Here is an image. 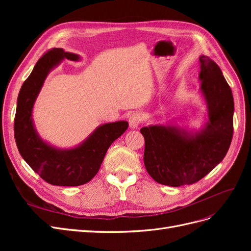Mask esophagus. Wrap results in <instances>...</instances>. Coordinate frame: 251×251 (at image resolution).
<instances>
[{"label": "esophagus", "mask_w": 251, "mask_h": 251, "mask_svg": "<svg viewBox=\"0 0 251 251\" xmlns=\"http://www.w3.org/2000/svg\"><path fill=\"white\" fill-rule=\"evenodd\" d=\"M128 125L131 128H137L140 125V115L138 113H134L128 118Z\"/></svg>", "instance_id": "obj_1"}]
</instances>
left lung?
<instances>
[{
  "label": "left lung",
  "mask_w": 251,
  "mask_h": 251,
  "mask_svg": "<svg viewBox=\"0 0 251 251\" xmlns=\"http://www.w3.org/2000/svg\"><path fill=\"white\" fill-rule=\"evenodd\" d=\"M200 91L207 105L206 124L198 132L178 126H143V161L150 176L163 185L195 183L221 162L233 134V96L220 67L201 55Z\"/></svg>",
  "instance_id": "1"
}]
</instances>
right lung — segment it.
I'll return each instance as SVG.
<instances>
[{
  "mask_svg": "<svg viewBox=\"0 0 251 251\" xmlns=\"http://www.w3.org/2000/svg\"><path fill=\"white\" fill-rule=\"evenodd\" d=\"M65 58L77 62L80 56L53 48L37 60L23 83L14 117V138L23 159L45 181L52 185L78 186L98 173L108 149L126 131L128 124L116 121L101 125L72 149L54 148L40 137L32 119L33 105L47 75Z\"/></svg>",
  "mask_w": 251,
  "mask_h": 251,
  "instance_id": "1",
  "label": "right lung"
}]
</instances>
